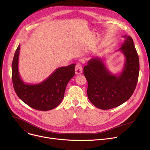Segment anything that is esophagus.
<instances>
[{"instance_id":"obj_1","label":"esophagus","mask_w":150,"mask_h":150,"mask_svg":"<svg viewBox=\"0 0 150 150\" xmlns=\"http://www.w3.org/2000/svg\"><path fill=\"white\" fill-rule=\"evenodd\" d=\"M83 72V67L81 64H77L75 66V74L77 75L81 74Z\"/></svg>"}]
</instances>
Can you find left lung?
Instances as JSON below:
<instances>
[{"instance_id": "obj_1", "label": "left lung", "mask_w": 150, "mask_h": 150, "mask_svg": "<svg viewBox=\"0 0 150 150\" xmlns=\"http://www.w3.org/2000/svg\"><path fill=\"white\" fill-rule=\"evenodd\" d=\"M124 42L119 49L125 57L122 72H110L103 59H91L84 67V75L88 81L89 100L97 108L106 110L119 106L132 95L138 81L139 59L132 39L122 36Z\"/></svg>"}]
</instances>
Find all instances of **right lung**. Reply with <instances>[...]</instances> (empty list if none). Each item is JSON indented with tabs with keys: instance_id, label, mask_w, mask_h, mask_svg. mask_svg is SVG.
Here are the masks:
<instances>
[{
	"instance_id": "add662e5",
	"label": "right lung",
	"mask_w": 150,
	"mask_h": 150,
	"mask_svg": "<svg viewBox=\"0 0 150 150\" xmlns=\"http://www.w3.org/2000/svg\"><path fill=\"white\" fill-rule=\"evenodd\" d=\"M19 52L20 45L12 62V81L17 96L30 107L39 111H49L58 106L64 98L67 83L75 75V64L58 68L40 83L26 84L21 78L18 70Z\"/></svg>"
}]
</instances>
